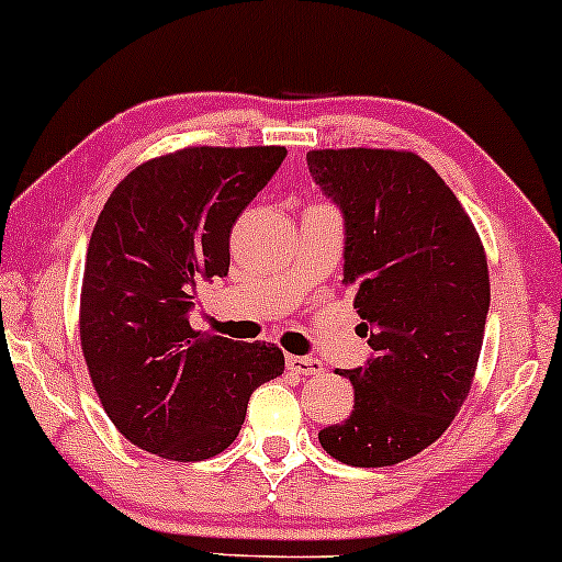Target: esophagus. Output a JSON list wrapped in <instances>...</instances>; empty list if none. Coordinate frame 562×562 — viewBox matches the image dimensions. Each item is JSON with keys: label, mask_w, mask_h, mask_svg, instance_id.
I'll return each mask as SVG.
<instances>
[{"label": "esophagus", "mask_w": 562, "mask_h": 562, "mask_svg": "<svg viewBox=\"0 0 562 562\" xmlns=\"http://www.w3.org/2000/svg\"><path fill=\"white\" fill-rule=\"evenodd\" d=\"M286 369L294 371V374L311 376V374H321L324 371V363L318 358H307V356H289L286 358Z\"/></svg>", "instance_id": "1"}]
</instances>
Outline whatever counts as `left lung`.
I'll return each instance as SVG.
<instances>
[{"label":"left lung","instance_id":"left-lung-1","mask_svg":"<svg viewBox=\"0 0 562 562\" xmlns=\"http://www.w3.org/2000/svg\"><path fill=\"white\" fill-rule=\"evenodd\" d=\"M307 169L342 212V283L374 350L366 366L339 371L356 406L318 440L352 468H387L435 443L468 398L491 302L485 251L417 154L311 150Z\"/></svg>","mask_w":562,"mask_h":562}]
</instances>
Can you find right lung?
I'll return each mask as SVG.
<instances>
[{
  "mask_svg": "<svg viewBox=\"0 0 562 562\" xmlns=\"http://www.w3.org/2000/svg\"><path fill=\"white\" fill-rule=\"evenodd\" d=\"M286 148H182L113 188L90 236L79 337L98 398L137 449L175 462L236 440L249 395L283 374L270 342L191 329L196 283L228 276L231 231Z\"/></svg>",
  "mask_w": 562,
  "mask_h": 562,
  "instance_id": "obj_1",
  "label": "right lung"
}]
</instances>
